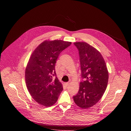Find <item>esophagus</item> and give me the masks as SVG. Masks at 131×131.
I'll return each instance as SVG.
<instances>
[{
    "label": "esophagus",
    "mask_w": 131,
    "mask_h": 131,
    "mask_svg": "<svg viewBox=\"0 0 131 131\" xmlns=\"http://www.w3.org/2000/svg\"><path fill=\"white\" fill-rule=\"evenodd\" d=\"M64 84H65V85L66 86H68L69 85V82H65V83H64Z\"/></svg>",
    "instance_id": "obj_1"
}]
</instances>
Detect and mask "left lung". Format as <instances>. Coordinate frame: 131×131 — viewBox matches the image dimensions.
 <instances>
[{
    "label": "left lung",
    "mask_w": 131,
    "mask_h": 131,
    "mask_svg": "<svg viewBox=\"0 0 131 131\" xmlns=\"http://www.w3.org/2000/svg\"><path fill=\"white\" fill-rule=\"evenodd\" d=\"M79 50L81 78L78 94L73 96L75 104L82 108L95 105L102 97L107 87L108 73L100 52L85 42L74 43Z\"/></svg>",
    "instance_id": "1"
}]
</instances>
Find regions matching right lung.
<instances>
[{"mask_svg":"<svg viewBox=\"0 0 131 131\" xmlns=\"http://www.w3.org/2000/svg\"><path fill=\"white\" fill-rule=\"evenodd\" d=\"M71 44L62 40H46L31 54L25 69V82L32 97L40 105L52 106L62 91V85L56 77L55 65L59 54Z\"/></svg>","mask_w":131,"mask_h":131,"instance_id":"add662e5","label":"right lung"}]
</instances>
